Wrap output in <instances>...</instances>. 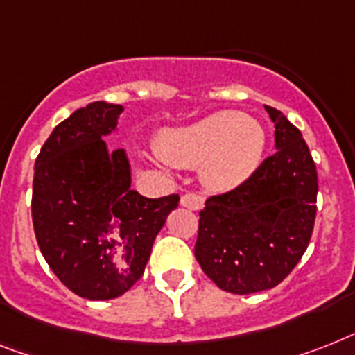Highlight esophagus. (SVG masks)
Wrapping results in <instances>:
<instances>
[{
  "instance_id": "34e87169",
  "label": "esophagus",
  "mask_w": 355,
  "mask_h": 355,
  "mask_svg": "<svg viewBox=\"0 0 355 355\" xmlns=\"http://www.w3.org/2000/svg\"><path fill=\"white\" fill-rule=\"evenodd\" d=\"M181 205L184 209L190 210H201L205 205V198L201 194H194V192H189V194L181 196Z\"/></svg>"
}]
</instances>
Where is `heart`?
Segmentation results:
<instances>
[{
    "instance_id": "b5f03b06",
    "label": "heart",
    "mask_w": 355,
    "mask_h": 355,
    "mask_svg": "<svg viewBox=\"0 0 355 355\" xmlns=\"http://www.w3.org/2000/svg\"><path fill=\"white\" fill-rule=\"evenodd\" d=\"M161 150L178 165H203L205 181L214 189H232L261 163L265 132L247 114L223 110L168 132Z\"/></svg>"
}]
</instances>
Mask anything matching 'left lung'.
Instances as JSON below:
<instances>
[{"label":"left lung","mask_w":355,"mask_h":355,"mask_svg":"<svg viewBox=\"0 0 355 355\" xmlns=\"http://www.w3.org/2000/svg\"><path fill=\"white\" fill-rule=\"evenodd\" d=\"M276 152L234 190L207 199L199 212L196 259L225 292L274 288L294 270L315 221L318 172L301 132L265 107Z\"/></svg>","instance_id":"left-lung-1"}]
</instances>
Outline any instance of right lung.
<instances>
[{"label": "right lung", "instance_id": "add662e5", "mask_svg": "<svg viewBox=\"0 0 355 355\" xmlns=\"http://www.w3.org/2000/svg\"><path fill=\"white\" fill-rule=\"evenodd\" d=\"M121 105L94 101L52 130L34 166L32 223L58 279L79 297L114 300L145 272L154 239L180 196L148 199L130 189L123 148L103 137Z\"/></svg>", "mask_w": 355, "mask_h": 355}]
</instances>
